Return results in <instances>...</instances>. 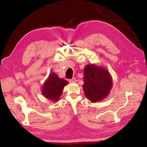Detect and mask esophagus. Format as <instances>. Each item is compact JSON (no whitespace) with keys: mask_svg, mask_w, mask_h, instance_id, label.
<instances>
[{"mask_svg":"<svg viewBox=\"0 0 147 147\" xmlns=\"http://www.w3.org/2000/svg\"><path fill=\"white\" fill-rule=\"evenodd\" d=\"M77 81V79L75 78H73L72 79L69 80V82H70V83H75V82H76Z\"/></svg>","mask_w":147,"mask_h":147,"instance_id":"esophagus-1","label":"esophagus"}]
</instances>
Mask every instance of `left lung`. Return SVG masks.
Listing matches in <instances>:
<instances>
[{
    "label": "left lung",
    "mask_w": 147,
    "mask_h": 147,
    "mask_svg": "<svg viewBox=\"0 0 147 147\" xmlns=\"http://www.w3.org/2000/svg\"><path fill=\"white\" fill-rule=\"evenodd\" d=\"M84 94L92 102L105 99L112 87V79L108 70L101 66L88 64L84 68Z\"/></svg>",
    "instance_id": "left-lung-1"
}]
</instances>
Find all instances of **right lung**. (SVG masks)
<instances>
[{"mask_svg":"<svg viewBox=\"0 0 147 147\" xmlns=\"http://www.w3.org/2000/svg\"><path fill=\"white\" fill-rule=\"evenodd\" d=\"M69 82L60 78L55 72H51L42 86L43 96L53 102L58 101L63 89Z\"/></svg>","mask_w":147,"mask_h":147,"instance_id":"obj_1","label":"right lung"}]
</instances>
